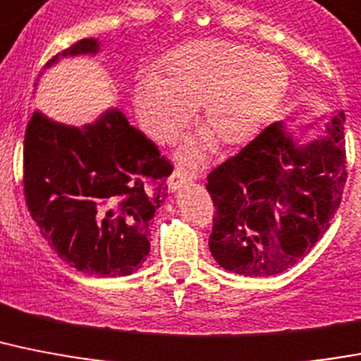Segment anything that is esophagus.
<instances>
[{
	"instance_id": "34e87169",
	"label": "esophagus",
	"mask_w": 361,
	"mask_h": 361,
	"mask_svg": "<svg viewBox=\"0 0 361 361\" xmlns=\"http://www.w3.org/2000/svg\"><path fill=\"white\" fill-rule=\"evenodd\" d=\"M190 180H192V176H190L189 172L181 171V169H176V171L172 172L171 178H169V189H171V190L180 189L181 185H185V183H189Z\"/></svg>"
}]
</instances>
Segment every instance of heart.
Instances as JSON below:
<instances>
[{"instance_id": "1", "label": "heart", "mask_w": 361, "mask_h": 361, "mask_svg": "<svg viewBox=\"0 0 361 361\" xmlns=\"http://www.w3.org/2000/svg\"><path fill=\"white\" fill-rule=\"evenodd\" d=\"M286 64L241 44L206 40L176 49L163 78L146 75L135 89V109L145 131L172 145L198 109L206 131L181 148V159L200 161L211 148L241 146L254 139L287 90Z\"/></svg>"}]
</instances>
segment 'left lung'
Returning a JSON list of instances; mask_svg holds the SVG:
<instances>
[{"mask_svg":"<svg viewBox=\"0 0 361 361\" xmlns=\"http://www.w3.org/2000/svg\"><path fill=\"white\" fill-rule=\"evenodd\" d=\"M345 113L328 137L297 145L282 122L267 126L239 154L207 176L215 215L209 250L226 271L274 276L323 237L347 181Z\"/></svg>","mask_w":361,"mask_h":361,"instance_id":"1","label":"left lung"}]
</instances>
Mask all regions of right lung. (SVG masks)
<instances>
[{
	"instance_id": "add662e5",
	"label": "right lung",
	"mask_w": 361,
	"mask_h": 361,
	"mask_svg": "<svg viewBox=\"0 0 361 361\" xmlns=\"http://www.w3.org/2000/svg\"><path fill=\"white\" fill-rule=\"evenodd\" d=\"M83 38L49 59L98 54ZM172 163L118 109L64 126L35 111L23 140V195L44 239L70 267L128 276L150 254V222L166 200Z\"/></svg>"
}]
</instances>
